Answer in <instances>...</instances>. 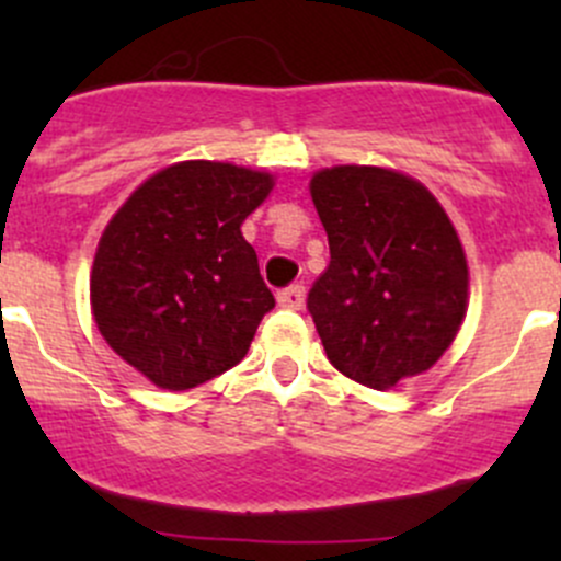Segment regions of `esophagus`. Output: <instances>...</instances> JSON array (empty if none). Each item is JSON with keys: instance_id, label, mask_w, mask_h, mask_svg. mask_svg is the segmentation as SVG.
I'll use <instances>...</instances> for the list:
<instances>
[{"instance_id": "obj_1", "label": "esophagus", "mask_w": 561, "mask_h": 561, "mask_svg": "<svg viewBox=\"0 0 561 561\" xmlns=\"http://www.w3.org/2000/svg\"><path fill=\"white\" fill-rule=\"evenodd\" d=\"M276 298H279V307L304 309V304H307V290H304V285H290L287 290H282Z\"/></svg>"}]
</instances>
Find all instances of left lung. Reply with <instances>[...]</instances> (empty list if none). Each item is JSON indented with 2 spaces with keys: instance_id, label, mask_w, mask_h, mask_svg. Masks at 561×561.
<instances>
[{
  "instance_id": "left-lung-1",
  "label": "left lung",
  "mask_w": 561,
  "mask_h": 561,
  "mask_svg": "<svg viewBox=\"0 0 561 561\" xmlns=\"http://www.w3.org/2000/svg\"><path fill=\"white\" fill-rule=\"evenodd\" d=\"M331 263L309 293L328 360L388 390L432 369L469 307V268L443 203L412 175L380 165L312 173Z\"/></svg>"
}]
</instances>
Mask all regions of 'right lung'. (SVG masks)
Segmentation results:
<instances>
[{"label":"right lung","mask_w":561,"mask_h":561,"mask_svg":"<svg viewBox=\"0 0 561 561\" xmlns=\"http://www.w3.org/2000/svg\"><path fill=\"white\" fill-rule=\"evenodd\" d=\"M268 171L184 160L138 184L100 236L89 301L107 347L162 390L239 364L274 296L241 225Z\"/></svg>","instance_id":"obj_1"}]
</instances>
